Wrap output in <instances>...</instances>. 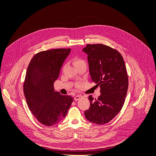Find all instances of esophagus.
I'll return each instance as SVG.
<instances>
[{"label":"esophagus","mask_w":156,"mask_h":156,"mask_svg":"<svg viewBox=\"0 0 156 156\" xmlns=\"http://www.w3.org/2000/svg\"><path fill=\"white\" fill-rule=\"evenodd\" d=\"M82 98V96L81 95H79V94H78V95H76L75 97H74V100L75 101H78L80 99H81Z\"/></svg>","instance_id":"obj_1"}]
</instances>
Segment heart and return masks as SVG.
<instances>
[{"mask_svg":"<svg viewBox=\"0 0 156 156\" xmlns=\"http://www.w3.org/2000/svg\"><path fill=\"white\" fill-rule=\"evenodd\" d=\"M84 60H82V59H81V58H75V59L74 60V64H75V66L79 64H81V63H84Z\"/></svg>","mask_w":156,"mask_h":156,"instance_id":"obj_1","label":"heart"}]
</instances>
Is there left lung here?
<instances>
[{
  "label": "left lung",
  "instance_id": "left-lung-1",
  "mask_svg": "<svg viewBox=\"0 0 156 156\" xmlns=\"http://www.w3.org/2000/svg\"><path fill=\"white\" fill-rule=\"evenodd\" d=\"M88 56L91 80L100 85L101 95L84 111L86 119L103 125L118 115L125 101L128 88V77L123 57L119 51L103 44H88L83 49Z\"/></svg>",
  "mask_w": 156,
  "mask_h": 156
}]
</instances>
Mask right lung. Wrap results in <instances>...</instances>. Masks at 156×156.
<instances>
[{
  "label": "right lung",
  "mask_w": 156,
  "mask_h": 156,
  "mask_svg": "<svg viewBox=\"0 0 156 156\" xmlns=\"http://www.w3.org/2000/svg\"><path fill=\"white\" fill-rule=\"evenodd\" d=\"M71 49H55L36 54L28 66L23 85L27 105L41 124L52 126L66 115L73 100L55 92L54 83Z\"/></svg>",
  "instance_id": "add662e5"
}]
</instances>
